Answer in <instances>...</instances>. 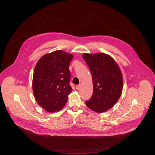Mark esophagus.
<instances>
[{
    "mask_svg": "<svg viewBox=\"0 0 155 155\" xmlns=\"http://www.w3.org/2000/svg\"><path fill=\"white\" fill-rule=\"evenodd\" d=\"M81 85H77V86L76 87V89L79 90V89L81 88Z\"/></svg>",
    "mask_w": 155,
    "mask_h": 155,
    "instance_id": "34e87169",
    "label": "esophagus"
}]
</instances>
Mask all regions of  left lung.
I'll return each mask as SVG.
<instances>
[{
  "instance_id": "obj_1",
  "label": "left lung",
  "mask_w": 155,
  "mask_h": 155,
  "mask_svg": "<svg viewBox=\"0 0 155 155\" xmlns=\"http://www.w3.org/2000/svg\"><path fill=\"white\" fill-rule=\"evenodd\" d=\"M82 57L92 77L93 94L86 105L97 113L106 112L119 100L123 89L122 71L110 55L85 53Z\"/></svg>"
}]
</instances>
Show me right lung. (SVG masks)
I'll return each mask as SVG.
<instances>
[{
	"mask_svg": "<svg viewBox=\"0 0 155 155\" xmlns=\"http://www.w3.org/2000/svg\"><path fill=\"white\" fill-rule=\"evenodd\" d=\"M73 55L57 50L43 55L34 70L32 88L35 100L50 113L60 110L66 105L72 88L68 66Z\"/></svg>",
	"mask_w": 155,
	"mask_h": 155,
	"instance_id": "obj_1",
	"label": "right lung"
}]
</instances>
